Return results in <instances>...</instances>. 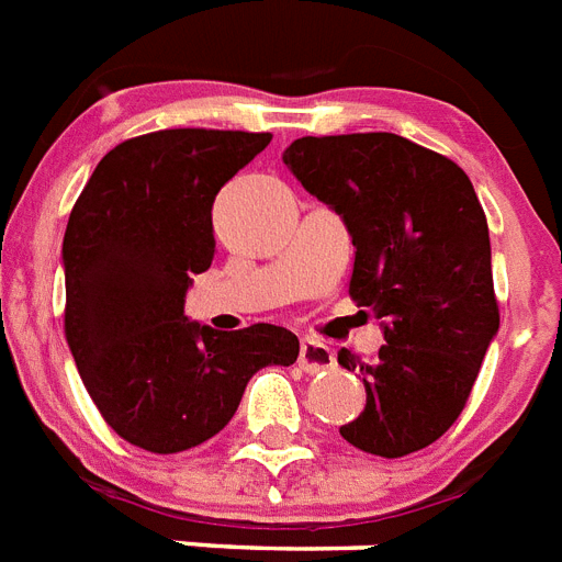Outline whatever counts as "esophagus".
Here are the masks:
<instances>
[{
    "label": "esophagus",
    "mask_w": 562,
    "mask_h": 562,
    "mask_svg": "<svg viewBox=\"0 0 562 562\" xmlns=\"http://www.w3.org/2000/svg\"><path fill=\"white\" fill-rule=\"evenodd\" d=\"M337 366V357H334L331 346H325L323 339L305 337L300 342V369L308 371V374H319V371H328Z\"/></svg>",
    "instance_id": "34e87169"
}]
</instances>
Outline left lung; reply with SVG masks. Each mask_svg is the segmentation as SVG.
Segmentation results:
<instances>
[{
    "label": "left lung",
    "mask_w": 562,
    "mask_h": 562,
    "mask_svg": "<svg viewBox=\"0 0 562 562\" xmlns=\"http://www.w3.org/2000/svg\"><path fill=\"white\" fill-rule=\"evenodd\" d=\"M282 162L346 223L351 296L380 319L374 362L348 348L366 408L339 434L360 451L405 457L449 431L497 337L492 243L463 168L397 134L303 136Z\"/></svg>",
    "instance_id": "obj_1"
}]
</instances>
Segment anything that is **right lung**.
Returning <instances> with one entry per match:
<instances>
[{
	"instance_id": "1",
	"label": "right lung",
	"mask_w": 562,
	"mask_h": 562,
	"mask_svg": "<svg viewBox=\"0 0 562 562\" xmlns=\"http://www.w3.org/2000/svg\"><path fill=\"white\" fill-rule=\"evenodd\" d=\"M271 134L173 128L99 159L63 239L65 334L85 389L122 440L177 454L228 426L245 385L291 366L300 339L257 323L214 331L186 317L216 251L220 188Z\"/></svg>"
}]
</instances>
